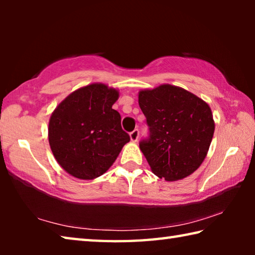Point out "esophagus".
Listing matches in <instances>:
<instances>
[{"label":"esophagus","mask_w":255,"mask_h":255,"mask_svg":"<svg viewBox=\"0 0 255 255\" xmlns=\"http://www.w3.org/2000/svg\"><path fill=\"white\" fill-rule=\"evenodd\" d=\"M138 136H139V130H138V129H133V130L130 132L131 141H137Z\"/></svg>","instance_id":"1"}]
</instances>
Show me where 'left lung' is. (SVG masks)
<instances>
[{"label": "left lung", "instance_id": "left-lung-1", "mask_svg": "<svg viewBox=\"0 0 255 255\" xmlns=\"http://www.w3.org/2000/svg\"><path fill=\"white\" fill-rule=\"evenodd\" d=\"M138 103L148 126L139 141L153 173L176 181L193 173L208 152L215 124L209 106L178 86L140 91Z\"/></svg>", "mask_w": 255, "mask_h": 255}]
</instances>
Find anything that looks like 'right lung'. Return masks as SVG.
I'll list each match as a JSON object with an SVG mask.
<instances>
[{
    "label": "right lung",
    "instance_id": "add662e5",
    "mask_svg": "<svg viewBox=\"0 0 255 255\" xmlns=\"http://www.w3.org/2000/svg\"><path fill=\"white\" fill-rule=\"evenodd\" d=\"M118 91L105 84L76 90L56 108L49 120V145L67 173L92 180L102 175L130 140L112 109Z\"/></svg>",
    "mask_w": 255,
    "mask_h": 255
}]
</instances>
